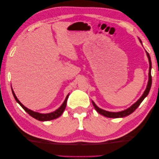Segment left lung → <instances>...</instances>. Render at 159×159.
I'll return each mask as SVG.
<instances>
[{
	"label": "left lung",
	"mask_w": 159,
	"mask_h": 159,
	"mask_svg": "<svg viewBox=\"0 0 159 159\" xmlns=\"http://www.w3.org/2000/svg\"><path fill=\"white\" fill-rule=\"evenodd\" d=\"M139 41L142 43V41L139 39ZM147 53V55L148 58H149V81H148V84L147 86V88L144 91V93H143L142 96L139 98V99L137 101L136 103H134L133 105L131 106L130 107L128 108L126 110L123 111H120V112H109V111H106L105 110H103L100 108H98V106L96 105L95 103L92 101V104L93 106V107L96 109L98 113H100L101 115H102L105 117H107V118H123V117L127 116L129 115H130L131 113H133V112L136 110V109L138 108V106L140 105V103L142 102V101L144 99L145 97H147L149 93L151 87H152V75H151V70H152V61H151V58L149 56V54L148 53V52L146 51Z\"/></svg>",
	"instance_id": "8db88e82"
}]
</instances>
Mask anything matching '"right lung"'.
I'll list each match as a JSON object with an SVG mask.
<instances>
[{
    "label": "right lung",
    "mask_w": 159,
    "mask_h": 159,
    "mask_svg": "<svg viewBox=\"0 0 159 159\" xmlns=\"http://www.w3.org/2000/svg\"><path fill=\"white\" fill-rule=\"evenodd\" d=\"M12 94H13V97L15 98V99L16 100L17 102L19 103L21 106H22V108L24 109V110L26 112H27L29 115L33 117L34 118H35V119L38 120H40V121L51 120L58 118V117L61 116L62 114V113H63L65 109H66V104H67V98H68V97H69V94L67 95V97L66 98V99H65L64 102L62 103V104L61 106V107H59L56 111L52 112V113H50L43 114V113H37V112H34V111H33L32 110H30V109L26 108L25 106L24 105H22V104L20 103V101L17 99V98L16 96H15V93H14V91L12 90Z\"/></svg>",
    "instance_id": "right-lung-1"
}]
</instances>
